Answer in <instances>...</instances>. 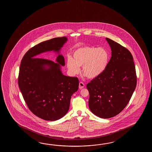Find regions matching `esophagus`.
<instances>
[{"mask_svg":"<svg viewBox=\"0 0 152 152\" xmlns=\"http://www.w3.org/2000/svg\"><path fill=\"white\" fill-rule=\"evenodd\" d=\"M84 86H85V84L83 83V82H80L79 83V88L80 89H81V88H84Z\"/></svg>","mask_w":152,"mask_h":152,"instance_id":"obj_1","label":"esophagus"}]
</instances>
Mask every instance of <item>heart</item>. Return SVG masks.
Instances as JSON below:
<instances>
[{
    "mask_svg": "<svg viewBox=\"0 0 152 152\" xmlns=\"http://www.w3.org/2000/svg\"><path fill=\"white\" fill-rule=\"evenodd\" d=\"M73 57L68 56L67 66L73 74L80 71L83 66L84 75L90 79L99 76L107 68L110 55L106 49L94 46H83L73 52Z\"/></svg>",
    "mask_w": 152,
    "mask_h": 152,
    "instance_id": "b5f03b06",
    "label": "heart"
}]
</instances>
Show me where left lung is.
Masks as SVG:
<instances>
[{"mask_svg": "<svg viewBox=\"0 0 152 152\" xmlns=\"http://www.w3.org/2000/svg\"><path fill=\"white\" fill-rule=\"evenodd\" d=\"M111 57L102 74L86 85L88 106L97 116L109 118L126 107L137 83L135 66L131 53L113 40L106 38Z\"/></svg>", "mask_w": 152, "mask_h": 152, "instance_id": "8db88e82", "label": "left lung"}]
</instances>
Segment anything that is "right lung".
<instances>
[{"label": "right lung", "mask_w": 152, "mask_h": 152, "mask_svg": "<svg viewBox=\"0 0 152 152\" xmlns=\"http://www.w3.org/2000/svg\"><path fill=\"white\" fill-rule=\"evenodd\" d=\"M67 39L56 37L41 42L30 49L24 55L20 65L18 86L29 110L36 116L47 121L60 119L67 113L72 95L77 91V77L65 76L60 70L65 66L62 55L58 63L37 58L44 52H58ZM49 68H45V65Z\"/></svg>", "instance_id": "1"}]
</instances>
